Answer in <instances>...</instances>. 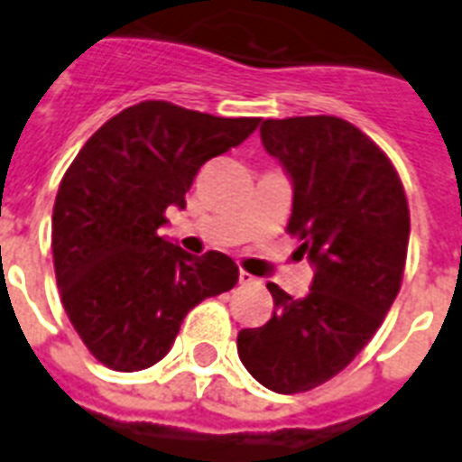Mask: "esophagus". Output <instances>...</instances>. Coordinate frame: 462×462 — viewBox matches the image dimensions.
<instances>
[{"label": "esophagus", "mask_w": 462, "mask_h": 462, "mask_svg": "<svg viewBox=\"0 0 462 462\" xmlns=\"http://www.w3.org/2000/svg\"><path fill=\"white\" fill-rule=\"evenodd\" d=\"M239 282L242 285H252V282H256V278L252 273H246V271H239Z\"/></svg>", "instance_id": "esophagus-1"}]
</instances>
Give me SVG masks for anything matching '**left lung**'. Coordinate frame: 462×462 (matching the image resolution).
Wrapping results in <instances>:
<instances>
[{
	"instance_id": "obj_1",
	"label": "left lung",
	"mask_w": 462,
	"mask_h": 462,
	"mask_svg": "<svg viewBox=\"0 0 462 462\" xmlns=\"http://www.w3.org/2000/svg\"><path fill=\"white\" fill-rule=\"evenodd\" d=\"M261 141L292 177L288 235L316 271L302 300L268 282L273 316L239 330L237 352L259 383L292 395L343 372L383 323L408 259L410 208L393 162L345 119H263Z\"/></svg>"
}]
</instances>
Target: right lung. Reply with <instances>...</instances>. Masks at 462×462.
<instances>
[{"label": "right lung", "instance_id": "obj_1", "mask_svg": "<svg viewBox=\"0 0 462 462\" xmlns=\"http://www.w3.org/2000/svg\"><path fill=\"white\" fill-rule=\"evenodd\" d=\"M259 117H213L143 100L107 119L61 177L52 210L60 297L83 345L115 372L165 357L189 309L235 288L237 263L160 237L203 162L239 146Z\"/></svg>", "mask_w": 462, "mask_h": 462}]
</instances>
